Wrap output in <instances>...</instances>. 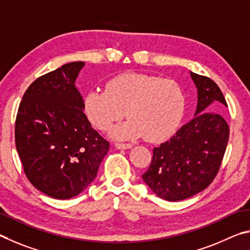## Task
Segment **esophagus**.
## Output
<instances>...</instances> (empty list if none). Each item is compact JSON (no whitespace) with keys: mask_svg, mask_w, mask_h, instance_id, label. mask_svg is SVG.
<instances>
[{"mask_svg":"<svg viewBox=\"0 0 250 250\" xmlns=\"http://www.w3.org/2000/svg\"><path fill=\"white\" fill-rule=\"evenodd\" d=\"M115 147L117 149H129V148L133 147V145L129 143H115Z\"/></svg>","mask_w":250,"mask_h":250,"instance_id":"34e87169","label":"esophagus"}]
</instances>
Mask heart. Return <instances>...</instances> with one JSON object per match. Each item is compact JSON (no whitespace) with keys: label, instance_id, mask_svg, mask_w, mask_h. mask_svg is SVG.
<instances>
[{"label":"heart","instance_id":"obj_1","mask_svg":"<svg viewBox=\"0 0 250 250\" xmlns=\"http://www.w3.org/2000/svg\"><path fill=\"white\" fill-rule=\"evenodd\" d=\"M84 112L96 128L107 130L125 114L130 117L111 130L115 138L145 136L157 142L169 137L180 125L186 95L176 81L151 74L127 72L114 77L105 90L84 96Z\"/></svg>","mask_w":250,"mask_h":250}]
</instances>
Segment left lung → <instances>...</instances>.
<instances>
[{
    "label": "left lung",
    "mask_w": 250,
    "mask_h": 250,
    "mask_svg": "<svg viewBox=\"0 0 250 250\" xmlns=\"http://www.w3.org/2000/svg\"><path fill=\"white\" fill-rule=\"evenodd\" d=\"M198 89L195 117L169 141L152 149L143 180L155 194L167 201L190 198L211 185L221 168L229 126L220 114L205 109L227 103L212 79L190 72Z\"/></svg>",
    "instance_id": "obj_1"
}]
</instances>
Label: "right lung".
Instances as JSON below:
<instances>
[{
  "label": "right lung",
  "mask_w": 250,
  "mask_h": 250,
  "mask_svg": "<svg viewBox=\"0 0 250 250\" xmlns=\"http://www.w3.org/2000/svg\"><path fill=\"white\" fill-rule=\"evenodd\" d=\"M83 61L36 79L23 95L15 145L32 185L58 200L80 194L94 180L109 144L92 128L74 85Z\"/></svg>",
  "instance_id": "right-lung-1"
}]
</instances>
